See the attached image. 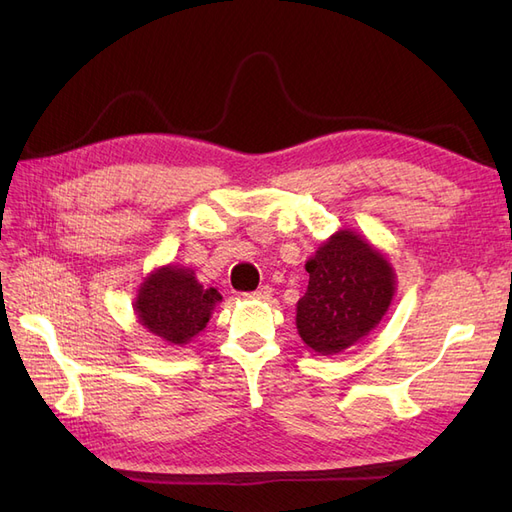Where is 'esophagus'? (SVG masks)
<instances>
[{
  "mask_svg": "<svg viewBox=\"0 0 512 512\" xmlns=\"http://www.w3.org/2000/svg\"><path fill=\"white\" fill-rule=\"evenodd\" d=\"M271 297V288L269 286H260L254 292H247L245 299H252V301H267Z\"/></svg>",
  "mask_w": 512,
  "mask_h": 512,
  "instance_id": "obj_1",
  "label": "esophagus"
}]
</instances>
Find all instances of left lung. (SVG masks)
<instances>
[{"mask_svg":"<svg viewBox=\"0 0 512 512\" xmlns=\"http://www.w3.org/2000/svg\"><path fill=\"white\" fill-rule=\"evenodd\" d=\"M305 271L309 284L297 303V331L322 356L365 339L389 312L397 290L391 260L350 228L320 243Z\"/></svg>","mask_w":512,"mask_h":512,"instance_id":"left-lung-1","label":"left lung"}]
</instances>
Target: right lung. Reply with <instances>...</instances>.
Masks as SVG:
<instances>
[{
	"label": "right lung",
	"mask_w": 512,
	"mask_h": 512,
	"mask_svg": "<svg viewBox=\"0 0 512 512\" xmlns=\"http://www.w3.org/2000/svg\"><path fill=\"white\" fill-rule=\"evenodd\" d=\"M222 294L205 288L188 267L153 269L138 286L132 303L138 322L168 346H185L207 327Z\"/></svg>",
	"instance_id": "obj_1"
}]
</instances>
